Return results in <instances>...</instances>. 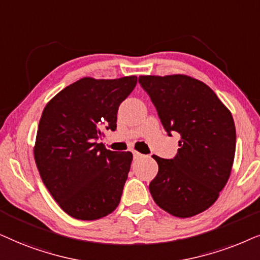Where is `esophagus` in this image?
Returning <instances> with one entry per match:
<instances>
[{
    "label": "esophagus",
    "instance_id": "34e87169",
    "mask_svg": "<svg viewBox=\"0 0 260 260\" xmlns=\"http://www.w3.org/2000/svg\"><path fill=\"white\" fill-rule=\"evenodd\" d=\"M132 153H133V158L134 159H139V158H143L144 157V154H141L140 152H138L136 150H133Z\"/></svg>",
    "mask_w": 260,
    "mask_h": 260
}]
</instances>
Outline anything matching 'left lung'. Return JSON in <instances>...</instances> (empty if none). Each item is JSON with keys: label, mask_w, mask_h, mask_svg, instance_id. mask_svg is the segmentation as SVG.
<instances>
[{"label": "left lung", "mask_w": 260, "mask_h": 260, "mask_svg": "<svg viewBox=\"0 0 260 260\" xmlns=\"http://www.w3.org/2000/svg\"><path fill=\"white\" fill-rule=\"evenodd\" d=\"M139 83L168 136H181L174 158L152 155L159 166L150 183L154 202L177 217L205 212L232 171L237 136L231 112L208 85L189 76H140Z\"/></svg>", "instance_id": "8db88e82"}]
</instances>
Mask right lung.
Returning a JSON list of instances; mask_svg holds the SVG:
<instances>
[{
	"label": "right lung",
	"instance_id": "1",
	"mask_svg": "<svg viewBox=\"0 0 260 260\" xmlns=\"http://www.w3.org/2000/svg\"><path fill=\"white\" fill-rule=\"evenodd\" d=\"M136 85L137 76L85 77L45 107L34 159L52 197L75 219H101L119 206L133 154L107 150L98 140L102 131L116 129L119 106Z\"/></svg>",
	"mask_w": 260,
	"mask_h": 260
}]
</instances>
